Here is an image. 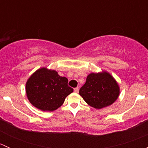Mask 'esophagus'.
<instances>
[{
  "label": "esophagus",
  "mask_w": 148,
  "mask_h": 148,
  "mask_svg": "<svg viewBox=\"0 0 148 148\" xmlns=\"http://www.w3.org/2000/svg\"><path fill=\"white\" fill-rule=\"evenodd\" d=\"M79 90V87H76L75 89H74V92H76V93H78Z\"/></svg>",
  "instance_id": "1"
}]
</instances>
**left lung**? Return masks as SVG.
Returning a JSON list of instances; mask_svg holds the SVG:
<instances>
[{
	"label": "left lung",
	"mask_w": 148,
	"mask_h": 148,
	"mask_svg": "<svg viewBox=\"0 0 148 148\" xmlns=\"http://www.w3.org/2000/svg\"><path fill=\"white\" fill-rule=\"evenodd\" d=\"M120 86L107 71L91 73L79 90L80 96L89 106L102 109L113 104L120 95Z\"/></svg>",
	"instance_id": "left-lung-1"
}]
</instances>
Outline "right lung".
<instances>
[{
	"mask_svg": "<svg viewBox=\"0 0 148 148\" xmlns=\"http://www.w3.org/2000/svg\"><path fill=\"white\" fill-rule=\"evenodd\" d=\"M74 89L68 86V79L55 70L38 69L28 78L26 92L30 103L42 111L52 112L63 104Z\"/></svg>",
	"mask_w": 148,
	"mask_h": 148,
	"instance_id": "right-lung-1",
	"label": "right lung"
}]
</instances>
